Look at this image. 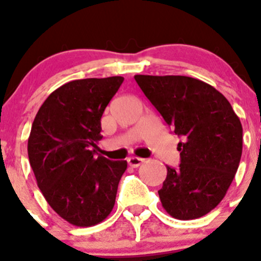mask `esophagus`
I'll return each instance as SVG.
<instances>
[{
  "label": "esophagus",
  "instance_id": "obj_1",
  "mask_svg": "<svg viewBox=\"0 0 261 261\" xmlns=\"http://www.w3.org/2000/svg\"><path fill=\"white\" fill-rule=\"evenodd\" d=\"M145 162V160H142V158H139V157H130L127 160V163L130 167H134V168H137V167H140L141 164Z\"/></svg>",
  "mask_w": 261,
  "mask_h": 261
}]
</instances>
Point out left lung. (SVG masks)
<instances>
[{"label": "left lung", "instance_id": "left-lung-1", "mask_svg": "<svg viewBox=\"0 0 261 261\" xmlns=\"http://www.w3.org/2000/svg\"><path fill=\"white\" fill-rule=\"evenodd\" d=\"M137 85L181 136L179 168L167 166L158 190L162 206L176 220L205 216L222 201L243 148V127L226 97L207 83L187 76L136 74Z\"/></svg>", "mask_w": 261, "mask_h": 261}]
</instances>
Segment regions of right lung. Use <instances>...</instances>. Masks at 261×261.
<instances>
[{"label": "right lung", "instance_id": "1", "mask_svg": "<svg viewBox=\"0 0 261 261\" xmlns=\"http://www.w3.org/2000/svg\"><path fill=\"white\" fill-rule=\"evenodd\" d=\"M124 77L65 83L40 107L28 139L37 184L60 217L91 227L109 216L126 161L95 155L100 119Z\"/></svg>", "mask_w": 261, "mask_h": 261}]
</instances>
